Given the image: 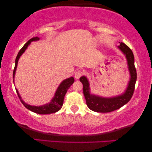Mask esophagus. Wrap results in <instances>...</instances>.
<instances>
[{
    "label": "esophagus",
    "mask_w": 152,
    "mask_h": 152,
    "mask_svg": "<svg viewBox=\"0 0 152 152\" xmlns=\"http://www.w3.org/2000/svg\"><path fill=\"white\" fill-rule=\"evenodd\" d=\"M83 75V72L82 70H77V71L75 72V79H79Z\"/></svg>",
    "instance_id": "34e87169"
}]
</instances>
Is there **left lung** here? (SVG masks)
<instances>
[{
    "label": "left lung",
    "instance_id": "left-lung-1",
    "mask_svg": "<svg viewBox=\"0 0 152 152\" xmlns=\"http://www.w3.org/2000/svg\"><path fill=\"white\" fill-rule=\"evenodd\" d=\"M118 48L125 55L130 74V80L129 82L127 88L122 94L111 97H103L91 94L88 79L85 76H82L80 78V82L83 84V93L86 99V104L89 109L93 111L99 112V113H109L115 111L126 104L130 100L134 94L135 84L137 79L136 70L134 65V54L132 50L124 43H120Z\"/></svg>",
    "mask_w": 152,
    "mask_h": 152
}]
</instances>
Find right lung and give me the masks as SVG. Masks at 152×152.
I'll return each instance as SVG.
<instances>
[{"label": "right lung", "mask_w": 152, "mask_h": 152, "mask_svg": "<svg viewBox=\"0 0 152 152\" xmlns=\"http://www.w3.org/2000/svg\"><path fill=\"white\" fill-rule=\"evenodd\" d=\"M39 40V37H33V38L30 39V40H29L28 42L23 45V47L20 50V51L18 52L15 60V66H14V69L13 72L14 82V76H15L16 67H17L18 61L20 57L22 55V54L26 51L27 48L28 47V45L30 44L32 41H36ZM74 81H75L74 77H72L64 80L63 82L60 84L59 87L57 88L55 94V96H54L53 99H52V100L49 103L45 104L42 105V106H39V107H37V106H31L30 104H26L21 99V97L20 96L17 89H16V91L18 94V97H19L20 102H21L24 105V107L30 110V111L34 112V113H38V114H43H43H50V113H56V112H57L58 111H59V110L61 109V108L62 107V105H63L64 99V97H65L66 93H67L68 89L70 88V86L72 84V83L74 82Z\"/></svg>", "instance_id": "1"}]
</instances>
